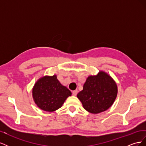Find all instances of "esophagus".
<instances>
[{
  "label": "esophagus",
  "instance_id": "1",
  "mask_svg": "<svg viewBox=\"0 0 146 146\" xmlns=\"http://www.w3.org/2000/svg\"><path fill=\"white\" fill-rule=\"evenodd\" d=\"M77 92H78V91L77 90H75V91H72V95L76 96L77 94Z\"/></svg>",
  "mask_w": 146,
  "mask_h": 146
}]
</instances>
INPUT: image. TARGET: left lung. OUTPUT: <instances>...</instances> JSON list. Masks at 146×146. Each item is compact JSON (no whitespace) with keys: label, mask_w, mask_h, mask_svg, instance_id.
Masks as SVG:
<instances>
[{"label":"left lung","mask_w":146,"mask_h":146,"mask_svg":"<svg viewBox=\"0 0 146 146\" xmlns=\"http://www.w3.org/2000/svg\"><path fill=\"white\" fill-rule=\"evenodd\" d=\"M117 93L116 83L104 72L90 76L77 98L88 112L97 114L108 110L115 100Z\"/></svg>","instance_id":"1"}]
</instances>
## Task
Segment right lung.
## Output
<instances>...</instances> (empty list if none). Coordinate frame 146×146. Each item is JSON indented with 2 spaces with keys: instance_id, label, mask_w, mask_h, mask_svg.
I'll return each instance as SVG.
<instances>
[{
  "instance_id": "obj_1",
  "label": "right lung",
  "mask_w": 146,
  "mask_h": 146,
  "mask_svg": "<svg viewBox=\"0 0 146 146\" xmlns=\"http://www.w3.org/2000/svg\"><path fill=\"white\" fill-rule=\"evenodd\" d=\"M33 98L39 108L46 111H54L60 108L70 92L56 79V76L44 77L35 83Z\"/></svg>"
}]
</instances>
